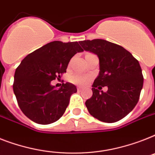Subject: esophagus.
<instances>
[{"label":"esophagus","instance_id":"obj_1","mask_svg":"<svg viewBox=\"0 0 155 155\" xmlns=\"http://www.w3.org/2000/svg\"><path fill=\"white\" fill-rule=\"evenodd\" d=\"M82 90H83V89H82L81 87H77L78 91H80H80H82Z\"/></svg>","mask_w":155,"mask_h":155}]
</instances>
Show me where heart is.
Masks as SVG:
<instances>
[{"instance_id": "b5f03b06", "label": "heart", "mask_w": 155, "mask_h": 155, "mask_svg": "<svg viewBox=\"0 0 155 155\" xmlns=\"http://www.w3.org/2000/svg\"><path fill=\"white\" fill-rule=\"evenodd\" d=\"M71 81L73 84H78V85H85L89 81V77L80 75V74H75L71 76Z\"/></svg>"}]
</instances>
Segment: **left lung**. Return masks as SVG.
Returning <instances> with one entry per match:
<instances>
[{
    "label": "left lung",
    "mask_w": 155,
    "mask_h": 155,
    "mask_svg": "<svg viewBox=\"0 0 155 155\" xmlns=\"http://www.w3.org/2000/svg\"><path fill=\"white\" fill-rule=\"evenodd\" d=\"M80 45L85 51L97 55L99 60L92 96L85 103L89 113L104 123L119 121L139 101L143 85L139 61L124 48L105 40L80 41ZM105 86L108 88L106 93L99 91Z\"/></svg>",
    "instance_id": "left-lung-1"
}]
</instances>
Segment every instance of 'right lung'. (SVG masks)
<instances>
[{
  "mask_svg": "<svg viewBox=\"0 0 155 155\" xmlns=\"http://www.w3.org/2000/svg\"><path fill=\"white\" fill-rule=\"evenodd\" d=\"M83 51L78 42L52 41L21 61L15 71L13 91L21 110L28 119L46 125L64 114L77 88L66 83L56 89L51 81L66 72L72 56Z\"/></svg>",
  "mask_w": 155,
  "mask_h": 155,
  "instance_id": "1",
  "label": "right lung"
}]
</instances>
